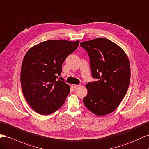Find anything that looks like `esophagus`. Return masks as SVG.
I'll use <instances>...</instances> for the list:
<instances>
[{
  "instance_id": "34e87169",
  "label": "esophagus",
  "mask_w": 149,
  "mask_h": 149,
  "mask_svg": "<svg viewBox=\"0 0 149 149\" xmlns=\"http://www.w3.org/2000/svg\"><path fill=\"white\" fill-rule=\"evenodd\" d=\"M71 87L73 88H76L79 87V85H75V84H72L71 85Z\"/></svg>"
}]
</instances>
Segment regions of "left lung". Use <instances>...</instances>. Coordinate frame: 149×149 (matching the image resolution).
Segmentation results:
<instances>
[{
	"label": "left lung",
	"instance_id": "8db88e82",
	"mask_svg": "<svg viewBox=\"0 0 149 149\" xmlns=\"http://www.w3.org/2000/svg\"><path fill=\"white\" fill-rule=\"evenodd\" d=\"M80 46L87 52L92 77L97 79L86 84L88 93L84 104L97 116L112 113L128 90L130 79L128 57L120 47L104 38L82 42Z\"/></svg>",
	"mask_w": 149,
	"mask_h": 149
}]
</instances>
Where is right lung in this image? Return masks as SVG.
I'll list each match as a JSON object with an SVG mask.
<instances>
[{"label": "right lung", "instance_id": "obj_1", "mask_svg": "<svg viewBox=\"0 0 149 149\" xmlns=\"http://www.w3.org/2000/svg\"><path fill=\"white\" fill-rule=\"evenodd\" d=\"M79 40H50L30 49L23 59L20 83L30 106L41 115L56 112L70 92L69 85L58 80L67 57L78 47Z\"/></svg>", "mask_w": 149, "mask_h": 149}]
</instances>
